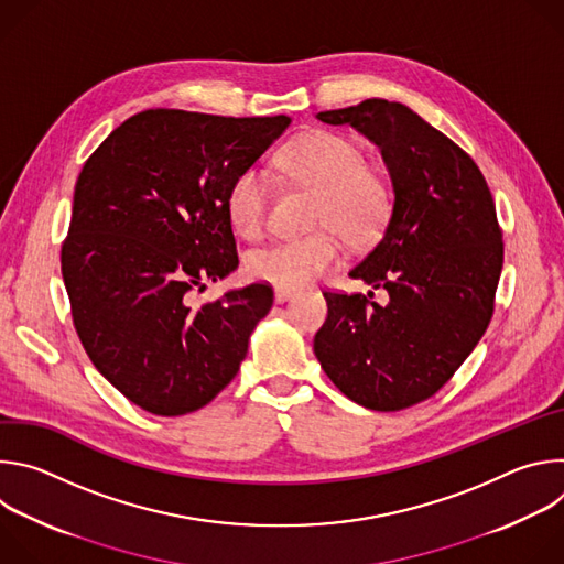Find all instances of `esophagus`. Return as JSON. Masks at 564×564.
<instances>
[{"label":"esophagus","mask_w":564,"mask_h":564,"mask_svg":"<svg viewBox=\"0 0 564 564\" xmlns=\"http://www.w3.org/2000/svg\"><path fill=\"white\" fill-rule=\"evenodd\" d=\"M294 294H296V292H294L292 288H276V290H274V301H276V303H283V301H290Z\"/></svg>","instance_id":"esophagus-1"}]
</instances>
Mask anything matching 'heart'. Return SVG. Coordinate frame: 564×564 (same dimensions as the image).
Returning a JSON list of instances; mask_svg holds the SVG:
<instances>
[{
	"instance_id": "obj_1",
	"label": "heart",
	"mask_w": 564,
	"mask_h": 564,
	"mask_svg": "<svg viewBox=\"0 0 564 564\" xmlns=\"http://www.w3.org/2000/svg\"><path fill=\"white\" fill-rule=\"evenodd\" d=\"M279 170L314 192L310 225L318 229L254 250L248 257L254 279L303 288L339 261V236L352 248H366L386 229L392 209L390 185L379 170L366 165L355 140L326 129L305 131L281 149ZM268 205L270 183L261 170L250 167L229 183L225 214L240 236H261Z\"/></svg>"
}]
</instances>
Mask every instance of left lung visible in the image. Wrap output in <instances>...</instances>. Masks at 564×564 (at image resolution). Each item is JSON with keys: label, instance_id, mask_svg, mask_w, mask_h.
I'll list each match as a JSON object with an SVG mask.
<instances>
[{"label": "left lung", "instance_id": "1", "mask_svg": "<svg viewBox=\"0 0 564 564\" xmlns=\"http://www.w3.org/2000/svg\"><path fill=\"white\" fill-rule=\"evenodd\" d=\"M316 118L379 147L394 203L381 240L350 270L389 303L324 292L314 355L359 406L409 409L455 375L491 324L505 261L496 203L473 158L406 105L370 98Z\"/></svg>", "mask_w": 564, "mask_h": 564}]
</instances>
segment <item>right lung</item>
<instances>
[{"label":"right lung","instance_id":"right-lung-1","mask_svg":"<svg viewBox=\"0 0 564 564\" xmlns=\"http://www.w3.org/2000/svg\"><path fill=\"white\" fill-rule=\"evenodd\" d=\"M288 124V116L147 109L113 129L77 176L62 243L73 326L98 372L147 413L207 406L272 307L265 283L198 307L189 292L238 268L227 187Z\"/></svg>","mask_w":564,"mask_h":564}]
</instances>
